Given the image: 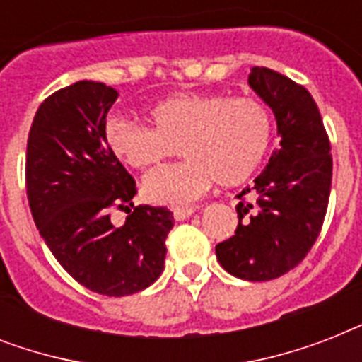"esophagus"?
Returning a JSON list of instances; mask_svg holds the SVG:
<instances>
[{
  "instance_id": "34e87169",
  "label": "esophagus",
  "mask_w": 362,
  "mask_h": 362,
  "mask_svg": "<svg viewBox=\"0 0 362 362\" xmlns=\"http://www.w3.org/2000/svg\"><path fill=\"white\" fill-rule=\"evenodd\" d=\"M193 212H195V209H187V206H186V209H175V210H173V216H175L176 221H184L186 218H189Z\"/></svg>"
}]
</instances>
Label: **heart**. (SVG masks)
Returning <instances> with one entry per match:
<instances>
[{
  "label": "heart",
  "mask_w": 362,
  "mask_h": 362,
  "mask_svg": "<svg viewBox=\"0 0 362 362\" xmlns=\"http://www.w3.org/2000/svg\"><path fill=\"white\" fill-rule=\"evenodd\" d=\"M152 127L109 118L105 142L112 156L142 170L186 153L187 159L144 178L150 201L180 206L214 180L238 186L259 169L272 142V116L261 101L220 93H178L150 109Z\"/></svg>",
  "instance_id": "1"
}]
</instances>
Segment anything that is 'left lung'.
<instances>
[{
  "mask_svg": "<svg viewBox=\"0 0 362 362\" xmlns=\"http://www.w3.org/2000/svg\"><path fill=\"white\" fill-rule=\"evenodd\" d=\"M247 82L274 112L280 146L255 186L238 193L237 231L216 246V257L240 280L267 281L295 269L320 237L331 195V141L303 84L269 67H253Z\"/></svg>",
  "mask_w": 362,
  "mask_h": 362,
  "instance_id": "1",
  "label": "left lung"
}]
</instances>
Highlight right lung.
Segmentation results:
<instances>
[{"instance_id": "add662e5", "label": "right lung", "mask_w": 362, "mask_h": 362, "mask_svg": "<svg viewBox=\"0 0 362 362\" xmlns=\"http://www.w3.org/2000/svg\"><path fill=\"white\" fill-rule=\"evenodd\" d=\"M116 98L93 81L54 92L37 109L25 150V192L42 240L81 286L107 297L158 280L175 226L165 206H133L135 180L105 142ZM112 209L128 214L122 228L110 221Z\"/></svg>"}]
</instances>
